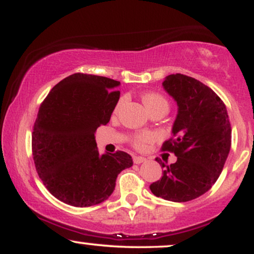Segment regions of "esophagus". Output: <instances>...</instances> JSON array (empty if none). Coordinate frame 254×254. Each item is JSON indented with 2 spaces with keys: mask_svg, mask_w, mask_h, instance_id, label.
Listing matches in <instances>:
<instances>
[{
  "mask_svg": "<svg viewBox=\"0 0 254 254\" xmlns=\"http://www.w3.org/2000/svg\"><path fill=\"white\" fill-rule=\"evenodd\" d=\"M133 161H134L135 164H141V163L145 162V161H147V159H145L144 157H142V156H134Z\"/></svg>",
  "mask_w": 254,
  "mask_h": 254,
  "instance_id": "1",
  "label": "esophagus"
}]
</instances>
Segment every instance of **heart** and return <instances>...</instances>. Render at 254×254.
<instances>
[{"instance_id": "heart-1", "label": "heart", "mask_w": 254, "mask_h": 254, "mask_svg": "<svg viewBox=\"0 0 254 254\" xmlns=\"http://www.w3.org/2000/svg\"><path fill=\"white\" fill-rule=\"evenodd\" d=\"M142 102H143L144 106L147 107L148 111H150L154 109V107L159 106V105L168 106V102H166L164 97H162L161 95H158V93H154V92L144 93V95L142 96ZM121 103H123V100H120V102L118 103V105L116 107V112L119 110ZM152 140H154V134L149 133V131H144V133L135 135L133 137V144L135 148L142 149L145 144L148 143V142H151Z\"/></svg>"}]
</instances>
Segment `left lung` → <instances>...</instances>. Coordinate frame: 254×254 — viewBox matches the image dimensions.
I'll list each match as a JSON object with an SVG mask.
<instances>
[{
  "label": "left lung",
  "instance_id": "1",
  "mask_svg": "<svg viewBox=\"0 0 254 254\" xmlns=\"http://www.w3.org/2000/svg\"><path fill=\"white\" fill-rule=\"evenodd\" d=\"M163 88L178 105L173 136L162 150L171 151L177 162L166 166L152 183L154 195L186 202L209 190L223 170L231 147V126L220 97L197 79L183 74L166 76Z\"/></svg>",
  "mask_w": 254,
  "mask_h": 254
}]
</instances>
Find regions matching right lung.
<instances>
[{"instance_id":"right-lung-1","label":"right lung","mask_w":254,"mask_h":254,"mask_svg":"<svg viewBox=\"0 0 254 254\" xmlns=\"http://www.w3.org/2000/svg\"><path fill=\"white\" fill-rule=\"evenodd\" d=\"M119 85L77 72L59 82L41 103L32 133L33 161L44 185L62 202H103L113 193L118 175L133 165L125 151L100 155L95 140L120 98Z\"/></svg>"}]
</instances>
